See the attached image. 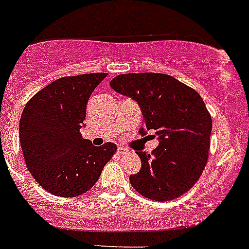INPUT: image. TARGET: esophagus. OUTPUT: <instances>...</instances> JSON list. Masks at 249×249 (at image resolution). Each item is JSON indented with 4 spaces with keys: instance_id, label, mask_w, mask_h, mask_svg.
Masks as SVG:
<instances>
[{
    "instance_id": "obj_1",
    "label": "esophagus",
    "mask_w": 249,
    "mask_h": 249,
    "mask_svg": "<svg viewBox=\"0 0 249 249\" xmlns=\"http://www.w3.org/2000/svg\"><path fill=\"white\" fill-rule=\"evenodd\" d=\"M127 152H128V149L123 148V147H120V148L117 149V153H118V156H123V155H126Z\"/></svg>"
}]
</instances>
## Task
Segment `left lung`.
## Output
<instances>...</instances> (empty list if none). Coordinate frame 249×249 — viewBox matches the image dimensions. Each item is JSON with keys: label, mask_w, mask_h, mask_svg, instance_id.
I'll list each match as a JSON object with an SVG mask.
<instances>
[{"label": "left lung", "mask_w": 249, "mask_h": 249, "mask_svg": "<svg viewBox=\"0 0 249 249\" xmlns=\"http://www.w3.org/2000/svg\"><path fill=\"white\" fill-rule=\"evenodd\" d=\"M118 93L135 100L143 116L141 135L155 129L160 144L151 155L138 151L142 168L132 187L153 201H169L190 191L206 167L212 118L195 89L164 73L118 74Z\"/></svg>", "instance_id": "8db88e82"}]
</instances>
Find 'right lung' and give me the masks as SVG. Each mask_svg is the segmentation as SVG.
Returning <instances> with one entry per match:
<instances>
[{
	"label": "right lung",
	"instance_id": "add662e5",
	"mask_svg": "<svg viewBox=\"0 0 249 249\" xmlns=\"http://www.w3.org/2000/svg\"><path fill=\"white\" fill-rule=\"evenodd\" d=\"M107 73L62 77L37 92L19 120V143L26 166L39 186L58 197L91 190L117 151L112 142L96 147L80 129L87 102Z\"/></svg>",
	"mask_w": 249,
	"mask_h": 249
}]
</instances>
